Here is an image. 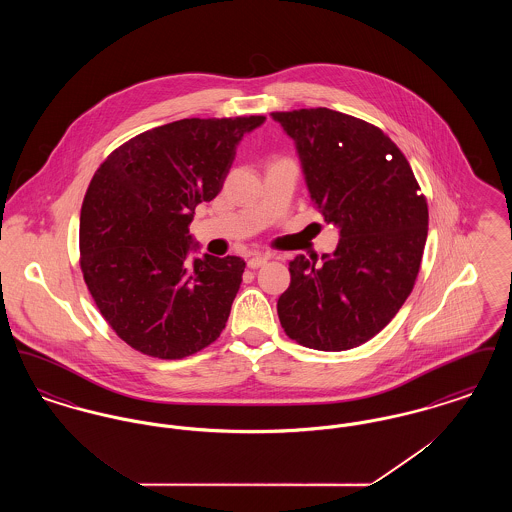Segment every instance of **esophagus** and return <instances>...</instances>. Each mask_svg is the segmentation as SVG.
Listing matches in <instances>:
<instances>
[{
	"mask_svg": "<svg viewBox=\"0 0 512 512\" xmlns=\"http://www.w3.org/2000/svg\"><path fill=\"white\" fill-rule=\"evenodd\" d=\"M268 261V255L265 253H255V255H251L249 259H247V267L249 268H259L263 267L265 263Z\"/></svg>",
	"mask_w": 512,
	"mask_h": 512,
	"instance_id": "esophagus-1",
	"label": "esophagus"
}]
</instances>
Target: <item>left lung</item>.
I'll use <instances>...</instances> for the list:
<instances>
[{
  "instance_id": "8db88e82",
  "label": "left lung",
  "mask_w": 512,
  "mask_h": 512,
  "mask_svg": "<svg viewBox=\"0 0 512 512\" xmlns=\"http://www.w3.org/2000/svg\"><path fill=\"white\" fill-rule=\"evenodd\" d=\"M295 144L311 199L340 242L322 261L297 255L278 318L292 340L345 351L397 315L422 261L428 205L399 147L376 126L326 107L270 115Z\"/></svg>"
}]
</instances>
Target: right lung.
<instances>
[{
	"instance_id": "obj_1",
	"label": "right lung",
	"mask_w": 512,
	"mask_h": 512,
	"mask_svg": "<svg viewBox=\"0 0 512 512\" xmlns=\"http://www.w3.org/2000/svg\"><path fill=\"white\" fill-rule=\"evenodd\" d=\"M265 117L182 119L115 149L80 213V267L99 313L130 347L182 359L217 340L242 284L240 257L199 251L195 207L219 195Z\"/></svg>"
}]
</instances>
